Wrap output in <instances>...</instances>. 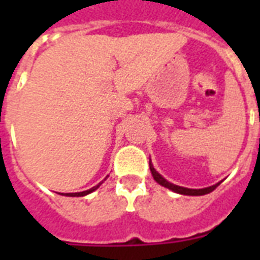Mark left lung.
<instances>
[{
	"instance_id": "1",
	"label": "left lung",
	"mask_w": 260,
	"mask_h": 260,
	"mask_svg": "<svg viewBox=\"0 0 260 260\" xmlns=\"http://www.w3.org/2000/svg\"><path fill=\"white\" fill-rule=\"evenodd\" d=\"M150 170H151V173H152V177H154V179L158 182L159 185L165 186V187L173 190V191H175V193L185 194V196H202V194H208V193H210V191H213V190L216 189L218 185H220V183H216V185L209 186V187H205V189H187V187H182V186L173 185V183H170V182H167L166 179H165V178H163L162 175H160V174L155 170L154 167H152L151 162H150Z\"/></svg>"
}]
</instances>
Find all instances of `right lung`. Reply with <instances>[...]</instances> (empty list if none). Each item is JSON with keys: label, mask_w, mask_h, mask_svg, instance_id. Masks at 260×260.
<instances>
[{"label": "right lung", "mask_w": 260, "mask_h": 260, "mask_svg": "<svg viewBox=\"0 0 260 260\" xmlns=\"http://www.w3.org/2000/svg\"><path fill=\"white\" fill-rule=\"evenodd\" d=\"M100 185H101V183H98L97 186H94V187H91V189L85 190V191H81V193H66V196H70V197H82V196H86V194H89V193H91V191H94V190L97 189V187Z\"/></svg>", "instance_id": "add662e5"}]
</instances>
